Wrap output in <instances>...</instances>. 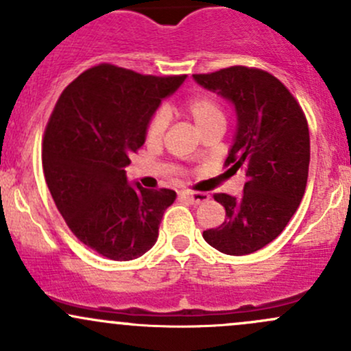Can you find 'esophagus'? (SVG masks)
<instances>
[{"mask_svg":"<svg viewBox=\"0 0 351 351\" xmlns=\"http://www.w3.org/2000/svg\"><path fill=\"white\" fill-rule=\"evenodd\" d=\"M179 197L191 202V204H202L209 199V194H206V192H180Z\"/></svg>","mask_w":351,"mask_h":351,"instance_id":"1","label":"esophagus"}]
</instances>
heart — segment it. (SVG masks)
<instances>
[{
  "label": "heart",
  "mask_w": 351,
  "mask_h": 351,
  "mask_svg": "<svg viewBox=\"0 0 351 351\" xmlns=\"http://www.w3.org/2000/svg\"><path fill=\"white\" fill-rule=\"evenodd\" d=\"M186 110L191 119L194 120L195 127H197L199 130H204L207 125H210V123L214 122H224V114H222V108L219 107V104L207 95L192 97V99L187 101ZM167 125V114H165L164 110L157 112V114L152 117V120H150L149 129H147V137H149V141H159V138H162Z\"/></svg>",
  "instance_id": "obj_1"
}]
</instances>
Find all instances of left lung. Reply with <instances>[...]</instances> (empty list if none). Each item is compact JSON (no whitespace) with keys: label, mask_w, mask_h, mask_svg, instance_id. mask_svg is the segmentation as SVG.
Segmentation results:
<instances>
[{"label":"left lung","mask_w":351,"mask_h":351,"mask_svg":"<svg viewBox=\"0 0 351 351\" xmlns=\"http://www.w3.org/2000/svg\"><path fill=\"white\" fill-rule=\"evenodd\" d=\"M192 78L234 107L236 134L226 165L231 176H246L243 195H214L226 221L202 237L224 254H251L281 234L303 199L310 167L306 117L265 70L231 66Z\"/></svg>","instance_id":"obj_1"}]
</instances>
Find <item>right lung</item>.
Listing matches in <instances>:
<instances>
[{
    "label": "right lung",
    "instance_id": "obj_1",
    "mask_svg": "<svg viewBox=\"0 0 351 351\" xmlns=\"http://www.w3.org/2000/svg\"><path fill=\"white\" fill-rule=\"evenodd\" d=\"M186 80L114 65L84 71L63 90L43 138V172L75 236L114 261H130L156 244L171 189L130 184L125 167L144 145L162 99Z\"/></svg>",
    "mask_w": 351,
    "mask_h": 351
}]
</instances>
